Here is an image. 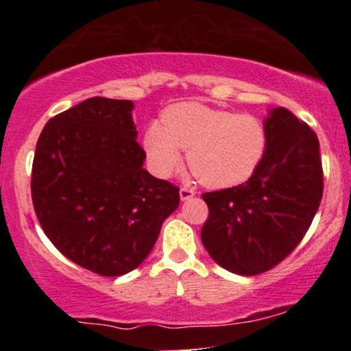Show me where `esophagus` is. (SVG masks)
<instances>
[{
    "label": "esophagus",
    "mask_w": 351,
    "mask_h": 351,
    "mask_svg": "<svg viewBox=\"0 0 351 351\" xmlns=\"http://www.w3.org/2000/svg\"><path fill=\"white\" fill-rule=\"evenodd\" d=\"M195 189L193 188H186V186H183L180 189V198H181V201H186V199H189V198H193V196H195Z\"/></svg>",
    "instance_id": "obj_1"
}]
</instances>
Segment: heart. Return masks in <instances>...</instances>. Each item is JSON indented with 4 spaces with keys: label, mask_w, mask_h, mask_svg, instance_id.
<instances>
[{
    "label": "heart",
    "mask_w": 351,
    "mask_h": 351,
    "mask_svg": "<svg viewBox=\"0 0 351 351\" xmlns=\"http://www.w3.org/2000/svg\"><path fill=\"white\" fill-rule=\"evenodd\" d=\"M267 128L257 117L186 102L145 130L143 150L156 176L168 178L188 150L191 171L211 188H229L254 175L267 150Z\"/></svg>",
    "instance_id": "heart-1"
}]
</instances>
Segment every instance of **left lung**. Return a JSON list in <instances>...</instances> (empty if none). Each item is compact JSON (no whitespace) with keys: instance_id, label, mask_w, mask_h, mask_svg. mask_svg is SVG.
Wrapping results in <instances>:
<instances>
[{"instance_id":"8db88e82","label":"left lung","mask_w":351,"mask_h":351,"mask_svg":"<svg viewBox=\"0 0 351 351\" xmlns=\"http://www.w3.org/2000/svg\"><path fill=\"white\" fill-rule=\"evenodd\" d=\"M267 150L245 183L203 193L209 216L201 241L229 272L257 276L282 263L304 239L324 195L317 134L287 108L264 120Z\"/></svg>"}]
</instances>
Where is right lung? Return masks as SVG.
<instances>
[{
    "label": "right lung",
    "mask_w": 351,
    "mask_h": 351,
    "mask_svg": "<svg viewBox=\"0 0 351 351\" xmlns=\"http://www.w3.org/2000/svg\"><path fill=\"white\" fill-rule=\"evenodd\" d=\"M132 108V100L87 99L52 117L36 143L31 196L43 231L104 277L138 267L180 204V188L143 168Z\"/></svg>",
    "instance_id": "obj_1"
}]
</instances>
